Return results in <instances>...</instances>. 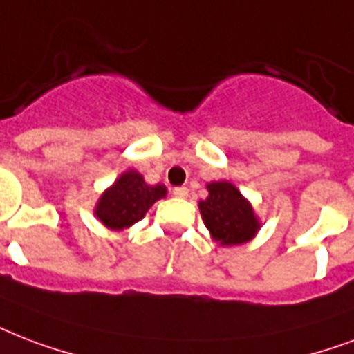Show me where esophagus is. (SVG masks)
Here are the masks:
<instances>
[{
    "instance_id": "esophagus-1",
    "label": "esophagus",
    "mask_w": 354,
    "mask_h": 354,
    "mask_svg": "<svg viewBox=\"0 0 354 354\" xmlns=\"http://www.w3.org/2000/svg\"><path fill=\"white\" fill-rule=\"evenodd\" d=\"M172 195L178 196V198H185L189 195V189L187 187H174L172 189Z\"/></svg>"
}]
</instances>
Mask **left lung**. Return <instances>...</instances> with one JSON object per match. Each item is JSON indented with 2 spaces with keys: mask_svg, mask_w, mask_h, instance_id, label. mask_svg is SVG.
Masks as SVG:
<instances>
[{
  "mask_svg": "<svg viewBox=\"0 0 354 354\" xmlns=\"http://www.w3.org/2000/svg\"><path fill=\"white\" fill-rule=\"evenodd\" d=\"M207 198L198 202L204 225L219 245H241L250 241L260 230V221L250 202L234 183H207Z\"/></svg>",
  "mask_w": 354,
  "mask_h": 354,
  "instance_id": "1",
  "label": "left lung"
}]
</instances>
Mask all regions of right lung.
Wrapping results in <instances>:
<instances>
[{
  "label": "right lung",
  "mask_w": 354,
  "mask_h": 354,
  "mask_svg": "<svg viewBox=\"0 0 354 354\" xmlns=\"http://www.w3.org/2000/svg\"><path fill=\"white\" fill-rule=\"evenodd\" d=\"M167 195L163 183L148 185L137 171H126L100 196L94 215L109 230H124L141 221L153 202Z\"/></svg>",
  "instance_id": "add662e5"
}]
</instances>
